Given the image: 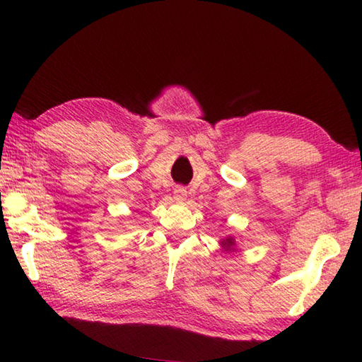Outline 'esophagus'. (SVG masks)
<instances>
[{
    "label": "esophagus",
    "mask_w": 362,
    "mask_h": 362,
    "mask_svg": "<svg viewBox=\"0 0 362 362\" xmlns=\"http://www.w3.org/2000/svg\"><path fill=\"white\" fill-rule=\"evenodd\" d=\"M185 197H187V189L185 188L177 187L174 189V199H175V201H185Z\"/></svg>",
    "instance_id": "esophagus-1"
}]
</instances>
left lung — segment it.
Returning a JSON list of instances; mask_svg holds the SVG:
<instances>
[{
	"label": "left lung",
	"mask_w": 362,
	"mask_h": 362,
	"mask_svg": "<svg viewBox=\"0 0 362 362\" xmlns=\"http://www.w3.org/2000/svg\"><path fill=\"white\" fill-rule=\"evenodd\" d=\"M221 245L224 247L226 250H233L235 247V240L233 238H226V240L221 241Z\"/></svg>",
	"instance_id": "left-lung-1"
}]
</instances>
